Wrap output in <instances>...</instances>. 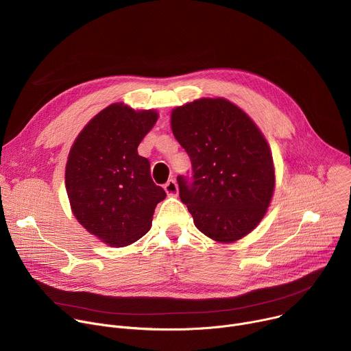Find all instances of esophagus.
Listing matches in <instances>:
<instances>
[{
    "mask_svg": "<svg viewBox=\"0 0 351 351\" xmlns=\"http://www.w3.org/2000/svg\"><path fill=\"white\" fill-rule=\"evenodd\" d=\"M164 190H165V193H167L169 197H175V195H178V183H176L173 179H171V180H168V182L165 183Z\"/></svg>",
    "mask_w": 351,
    "mask_h": 351,
    "instance_id": "esophagus-1",
    "label": "esophagus"
}]
</instances>
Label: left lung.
<instances>
[{"mask_svg":"<svg viewBox=\"0 0 351 351\" xmlns=\"http://www.w3.org/2000/svg\"><path fill=\"white\" fill-rule=\"evenodd\" d=\"M171 128L191 161V182L178 183L195 228L218 243L256 229L271 204L275 167L254 121L229 99L207 97L173 108Z\"/></svg>","mask_w":351,"mask_h":351,"instance_id":"left-lung-1","label":"left lung"}]
</instances>
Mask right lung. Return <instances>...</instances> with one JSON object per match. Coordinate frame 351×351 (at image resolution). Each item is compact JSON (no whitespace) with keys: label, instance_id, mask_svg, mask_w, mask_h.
<instances>
[{"label":"right lung","instance_id":"right-lung-1","mask_svg":"<svg viewBox=\"0 0 351 351\" xmlns=\"http://www.w3.org/2000/svg\"><path fill=\"white\" fill-rule=\"evenodd\" d=\"M158 119L154 110L134 111L115 103L99 111L75 138L65 186L77 222L111 247H125L152 228L167 197L137 147Z\"/></svg>","mask_w":351,"mask_h":351}]
</instances>
